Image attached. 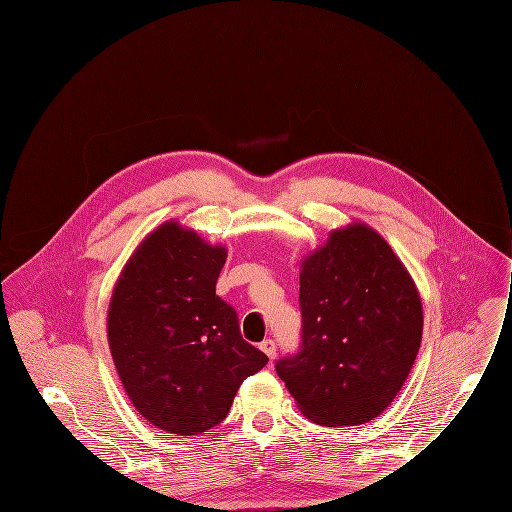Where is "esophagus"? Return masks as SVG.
Here are the masks:
<instances>
[{"label":"esophagus","instance_id":"esophagus-1","mask_svg":"<svg viewBox=\"0 0 512 512\" xmlns=\"http://www.w3.org/2000/svg\"><path fill=\"white\" fill-rule=\"evenodd\" d=\"M260 350L268 356V358H274L276 356V344H274V340H264L262 344H260Z\"/></svg>","mask_w":512,"mask_h":512}]
</instances>
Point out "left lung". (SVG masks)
<instances>
[{
  "mask_svg": "<svg viewBox=\"0 0 512 512\" xmlns=\"http://www.w3.org/2000/svg\"><path fill=\"white\" fill-rule=\"evenodd\" d=\"M300 308L302 350L276 364L296 406L322 426L374 420L404 386L422 340L410 272L354 220L300 260Z\"/></svg>",
  "mask_w": 512,
  "mask_h": 512,
  "instance_id": "obj_1",
  "label": "left lung"
}]
</instances>
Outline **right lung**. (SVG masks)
Returning a JSON list of instances; mask_svg holds the SVG:
<instances>
[{
  "mask_svg": "<svg viewBox=\"0 0 512 512\" xmlns=\"http://www.w3.org/2000/svg\"><path fill=\"white\" fill-rule=\"evenodd\" d=\"M224 244L166 220L136 246L108 306V344L134 408L156 428L192 436L222 422L240 384L266 366L216 296Z\"/></svg>",
  "mask_w": 512,
  "mask_h": 512,
  "instance_id": "obj_1",
  "label": "right lung"
}]
</instances>
